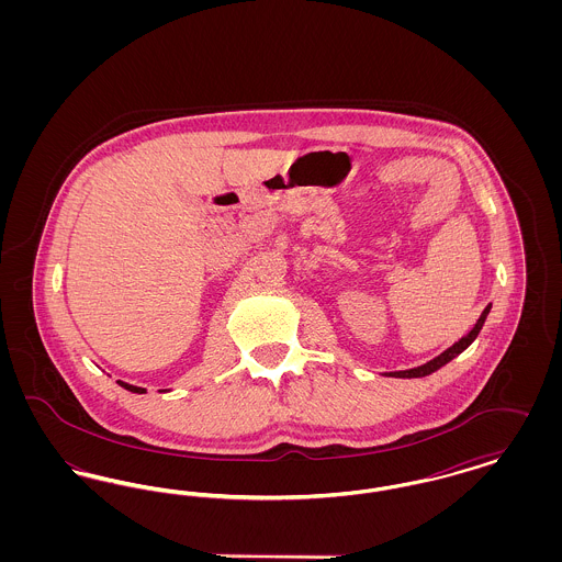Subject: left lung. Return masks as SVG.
Instances as JSON below:
<instances>
[{"label":"left lung","mask_w":562,"mask_h":562,"mask_svg":"<svg viewBox=\"0 0 562 562\" xmlns=\"http://www.w3.org/2000/svg\"><path fill=\"white\" fill-rule=\"evenodd\" d=\"M488 312H491V303L484 307V312L481 314V318L476 321V324L472 326V330L468 333V335H463L459 341H454L453 346L449 349H445L440 356H436L434 360H429L426 364H422V367H415V369H408V371H394V373H385L387 376H401V379H415V376H428V374L436 373L438 369H442L447 362H451L453 358H457L463 349L470 348L472 346V341L479 337V333H481L482 324L486 321V316H488Z\"/></svg>","instance_id":"1"}]
</instances>
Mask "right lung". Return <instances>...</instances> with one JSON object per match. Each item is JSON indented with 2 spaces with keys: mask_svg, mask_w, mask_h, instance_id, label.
<instances>
[{
  "mask_svg": "<svg viewBox=\"0 0 562 562\" xmlns=\"http://www.w3.org/2000/svg\"><path fill=\"white\" fill-rule=\"evenodd\" d=\"M124 390H128V392H133V394H145L147 390L145 387H138V385H131V383H126V381H117ZM160 392H168V390H160Z\"/></svg>",
  "mask_w": 562,
  "mask_h": 562,
  "instance_id": "1",
  "label": "right lung"
}]
</instances>
